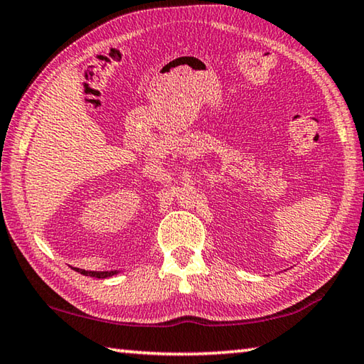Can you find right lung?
I'll return each instance as SVG.
<instances>
[{
	"mask_svg": "<svg viewBox=\"0 0 364 364\" xmlns=\"http://www.w3.org/2000/svg\"><path fill=\"white\" fill-rule=\"evenodd\" d=\"M78 273H82L85 276H91V278H97V279H106L110 278V276H114L117 273H120L122 269H112V271H86V269H80L75 268Z\"/></svg>",
	"mask_w": 364,
	"mask_h": 364,
	"instance_id": "1",
	"label": "right lung"
}]
</instances>
